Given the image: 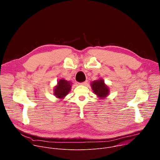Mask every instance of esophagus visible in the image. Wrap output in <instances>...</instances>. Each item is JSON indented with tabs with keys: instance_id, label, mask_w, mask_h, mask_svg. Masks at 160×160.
Masks as SVG:
<instances>
[{
	"instance_id": "obj_1",
	"label": "esophagus",
	"mask_w": 160,
	"mask_h": 160,
	"mask_svg": "<svg viewBox=\"0 0 160 160\" xmlns=\"http://www.w3.org/2000/svg\"><path fill=\"white\" fill-rule=\"evenodd\" d=\"M79 84H80V85H87V81L86 80V81H85V82H82V83H79Z\"/></svg>"
}]
</instances>
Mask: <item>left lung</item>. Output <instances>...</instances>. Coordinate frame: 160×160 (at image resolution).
Returning <instances> with one entry per match:
<instances>
[{
  "label": "left lung",
  "instance_id": "obj_1",
  "mask_svg": "<svg viewBox=\"0 0 160 160\" xmlns=\"http://www.w3.org/2000/svg\"><path fill=\"white\" fill-rule=\"evenodd\" d=\"M91 87H92L94 94L101 99H104V98L106 97L109 94V88L104 84V82L102 79L92 82L91 83Z\"/></svg>",
  "mask_w": 160,
  "mask_h": 160
}]
</instances>
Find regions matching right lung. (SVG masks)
I'll return each mask as SVG.
<instances>
[{"mask_svg": "<svg viewBox=\"0 0 160 160\" xmlns=\"http://www.w3.org/2000/svg\"><path fill=\"white\" fill-rule=\"evenodd\" d=\"M71 87V82L62 79L60 80L54 89V95L58 98L62 99L69 93Z\"/></svg>", "mask_w": 160, "mask_h": 160, "instance_id": "1", "label": "right lung"}]
</instances>
